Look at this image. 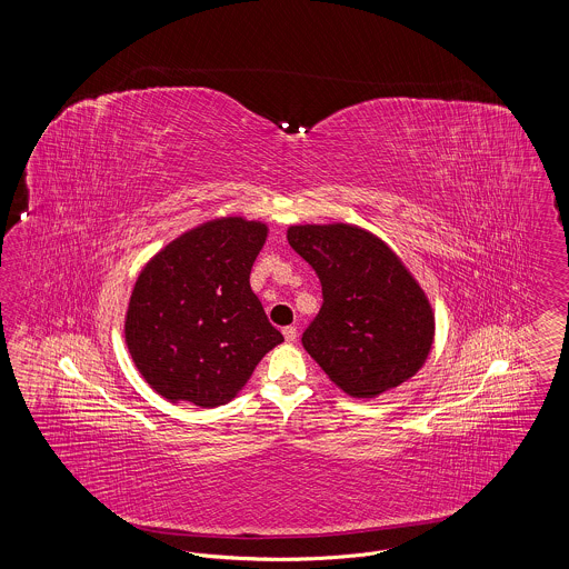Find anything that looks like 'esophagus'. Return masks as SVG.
Returning <instances> with one entry per match:
<instances>
[{
	"label": "esophagus",
	"mask_w": 569,
	"mask_h": 569,
	"mask_svg": "<svg viewBox=\"0 0 569 569\" xmlns=\"http://www.w3.org/2000/svg\"><path fill=\"white\" fill-rule=\"evenodd\" d=\"M283 337H286V341H288V343H292V341H297V337H298L297 326H286V328H283Z\"/></svg>",
	"instance_id": "1"
}]
</instances>
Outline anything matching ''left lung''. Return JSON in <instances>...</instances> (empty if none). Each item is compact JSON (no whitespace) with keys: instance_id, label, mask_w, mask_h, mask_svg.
Listing matches in <instances>:
<instances>
[{"instance_id":"1","label":"left lung","mask_w":569,"mask_h":569,"mask_svg":"<svg viewBox=\"0 0 569 569\" xmlns=\"http://www.w3.org/2000/svg\"><path fill=\"white\" fill-rule=\"evenodd\" d=\"M288 243L322 283L302 346L326 376L352 397L416 376L433 343V311L392 249L348 223L292 226Z\"/></svg>"}]
</instances>
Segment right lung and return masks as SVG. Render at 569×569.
Instances as JSON below:
<instances>
[{
  "mask_svg": "<svg viewBox=\"0 0 569 569\" xmlns=\"http://www.w3.org/2000/svg\"><path fill=\"white\" fill-rule=\"evenodd\" d=\"M264 241V223L216 219L172 241L140 272L126 343L142 378L168 401L228 403L283 341L249 286Z\"/></svg>",
  "mask_w": 569,
  "mask_h": 569,
  "instance_id": "right-lung-1",
  "label": "right lung"
}]
</instances>
